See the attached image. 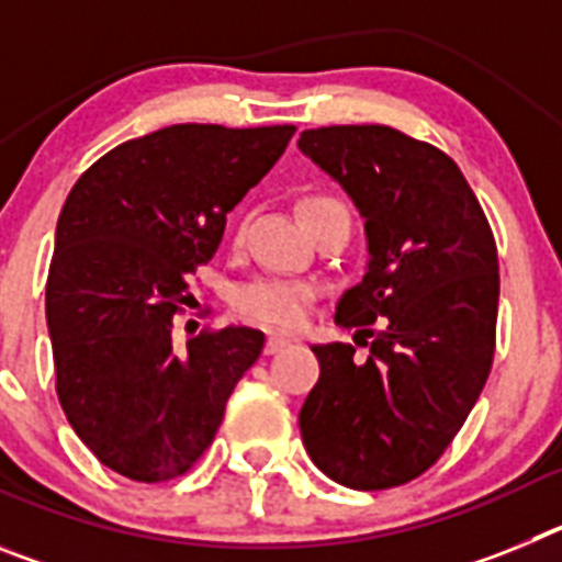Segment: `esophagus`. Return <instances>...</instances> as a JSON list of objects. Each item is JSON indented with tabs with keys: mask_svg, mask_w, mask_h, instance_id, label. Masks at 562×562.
Returning <instances> with one entry per match:
<instances>
[{
	"mask_svg": "<svg viewBox=\"0 0 562 562\" xmlns=\"http://www.w3.org/2000/svg\"><path fill=\"white\" fill-rule=\"evenodd\" d=\"M286 346H290V340H286V337L270 335L265 342V355H278V351H284Z\"/></svg>",
	"mask_w": 562,
	"mask_h": 562,
	"instance_id": "obj_1",
	"label": "esophagus"
}]
</instances>
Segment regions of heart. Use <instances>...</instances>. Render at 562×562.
Masks as SVG:
<instances>
[{
    "mask_svg": "<svg viewBox=\"0 0 562 562\" xmlns=\"http://www.w3.org/2000/svg\"><path fill=\"white\" fill-rule=\"evenodd\" d=\"M335 205H340V202L315 193V196H306L297 211H301V220L306 225V222L315 220L317 213ZM310 306V286L292 284V281H256L236 295V310L252 324L270 326V329H295L306 317Z\"/></svg>",
    "mask_w": 562,
    "mask_h": 562,
    "instance_id": "heart-1",
    "label": "heart"
}]
</instances>
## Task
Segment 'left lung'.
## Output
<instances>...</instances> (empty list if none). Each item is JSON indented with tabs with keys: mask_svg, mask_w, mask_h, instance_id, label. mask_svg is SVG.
<instances>
[{
	"mask_svg": "<svg viewBox=\"0 0 562 562\" xmlns=\"http://www.w3.org/2000/svg\"><path fill=\"white\" fill-rule=\"evenodd\" d=\"M297 148L366 220L369 265L335 321L369 337L312 346L321 380L297 414L331 481L389 490L445 453L484 389L498 321V252L461 168L391 126L306 128ZM371 323L376 330H369Z\"/></svg>",
	"mask_w": 562,
	"mask_h": 562,
	"instance_id": "left-lung-1",
	"label": "left lung"
}]
</instances>
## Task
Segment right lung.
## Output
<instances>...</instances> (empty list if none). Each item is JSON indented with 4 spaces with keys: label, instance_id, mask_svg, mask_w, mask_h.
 Here are the masks:
<instances>
[{
    "label": "right lung",
    "instance_id": "1",
    "mask_svg": "<svg viewBox=\"0 0 562 562\" xmlns=\"http://www.w3.org/2000/svg\"><path fill=\"white\" fill-rule=\"evenodd\" d=\"M295 126L180 123L126 140L72 186L56 225L47 329L56 391L78 439L114 473L157 484L191 470L265 331L173 342L188 276Z\"/></svg>",
    "mask_w": 562,
    "mask_h": 562
}]
</instances>
